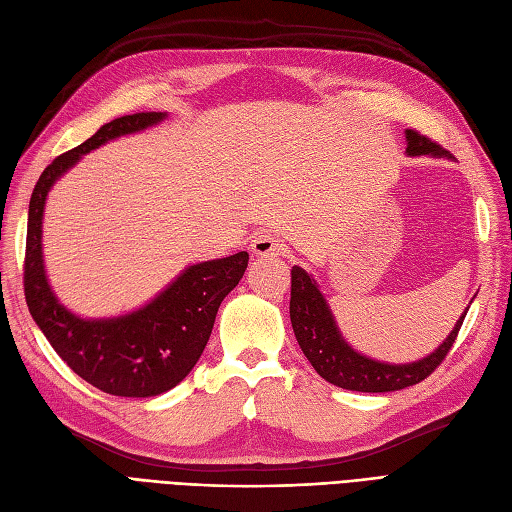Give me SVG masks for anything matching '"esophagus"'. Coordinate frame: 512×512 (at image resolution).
<instances>
[{
    "mask_svg": "<svg viewBox=\"0 0 512 512\" xmlns=\"http://www.w3.org/2000/svg\"><path fill=\"white\" fill-rule=\"evenodd\" d=\"M250 250L258 256V258H269V256H282L286 245L277 239L271 232H260L250 243Z\"/></svg>",
    "mask_w": 512,
    "mask_h": 512,
    "instance_id": "34e87169",
    "label": "esophagus"
}]
</instances>
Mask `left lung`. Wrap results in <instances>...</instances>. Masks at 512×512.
<instances>
[{
    "mask_svg": "<svg viewBox=\"0 0 512 512\" xmlns=\"http://www.w3.org/2000/svg\"><path fill=\"white\" fill-rule=\"evenodd\" d=\"M406 141L408 156L451 158V153L416 130H406ZM466 314L468 309L459 316L455 329L444 339V344L425 359L408 365L380 363L367 359L348 346L337 329L327 299L322 297L309 273L301 267H292L290 271V322L294 337H297L303 354L318 374L327 382L348 391L391 393L425 380L451 352Z\"/></svg>",
    "mask_w": 512,
    "mask_h": 512,
    "instance_id": "left-lung-1",
    "label": "left lung"
}]
</instances>
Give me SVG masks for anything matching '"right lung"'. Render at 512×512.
<instances>
[{"instance_id":"obj_1","label":"right lung","mask_w":512,"mask_h":512,"mask_svg":"<svg viewBox=\"0 0 512 512\" xmlns=\"http://www.w3.org/2000/svg\"><path fill=\"white\" fill-rule=\"evenodd\" d=\"M164 113L113 119L79 147L57 156L40 175L27 215L25 301L55 352L96 389L117 397H153L177 386L203 354L226 294L239 284L250 254L188 267L156 299L119 318L85 320L57 301L42 262V213L53 183L91 149L156 126Z\"/></svg>"}]
</instances>
